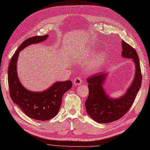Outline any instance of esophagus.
<instances>
[{
	"instance_id": "esophagus-1",
	"label": "esophagus",
	"mask_w": 150,
	"mask_h": 150,
	"mask_svg": "<svg viewBox=\"0 0 150 150\" xmlns=\"http://www.w3.org/2000/svg\"><path fill=\"white\" fill-rule=\"evenodd\" d=\"M73 84H74V86H75L81 85L82 84V80L81 79V78H78V77H77V78H76L73 81Z\"/></svg>"
}]
</instances>
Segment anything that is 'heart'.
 <instances>
[{"instance_id": "obj_1", "label": "heart", "mask_w": 150, "mask_h": 150, "mask_svg": "<svg viewBox=\"0 0 150 150\" xmlns=\"http://www.w3.org/2000/svg\"><path fill=\"white\" fill-rule=\"evenodd\" d=\"M104 59L102 57H98L95 61L91 64H89L87 68H86V71L89 72H96L98 70H99V68H100L101 66L103 63Z\"/></svg>"}]
</instances>
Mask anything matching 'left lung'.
Here are the masks:
<instances>
[{
  "label": "left lung",
  "instance_id": "left-lung-1",
  "mask_svg": "<svg viewBox=\"0 0 150 150\" xmlns=\"http://www.w3.org/2000/svg\"><path fill=\"white\" fill-rule=\"evenodd\" d=\"M122 57L132 59L135 67L134 76L125 93L117 98H111L104 89L108 72L96 73L86 79L89 95L85 102L86 111L99 123H108L120 119L128 111L140 89L142 82L139 57L137 51L124 40L121 41Z\"/></svg>",
  "mask_w": 150,
  "mask_h": 150
}]
</instances>
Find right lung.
Masks as SVG:
<instances>
[{"mask_svg":"<svg viewBox=\"0 0 150 150\" xmlns=\"http://www.w3.org/2000/svg\"><path fill=\"white\" fill-rule=\"evenodd\" d=\"M48 35L30 38L21 44L12 57L8 68V83L12 100L30 118L47 121L55 117L61 106L64 94L72 88L70 80L56 81L46 90L34 92L27 89L21 83L17 71L19 52L26 47L46 40Z\"/></svg>","mask_w":150,"mask_h":150,"instance_id":"obj_1","label":"right lung"}]
</instances>
